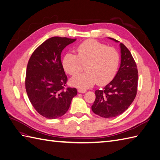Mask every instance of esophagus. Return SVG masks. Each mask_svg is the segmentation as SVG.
Masks as SVG:
<instances>
[{"instance_id": "esophagus-1", "label": "esophagus", "mask_w": 160, "mask_h": 160, "mask_svg": "<svg viewBox=\"0 0 160 160\" xmlns=\"http://www.w3.org/2000/svg\"><path fill=\"white\" fill-rule=\"evenodd\" d=\"M78 92L83 93L86 92V90H85V89H78Z\"/></svg>"}]
</instances>
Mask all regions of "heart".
Listing matches in <instances>:
<instances>
[{
  "label": "heart",
  "mask_w": 160,
  "mask_h": 160,
  "mask_svg": "<svg viewBox=\"0 0 160 160\" xmlns=\"http://www.w3.org/2000/svg\"><path fill=\"white\" fill-rule=\"evenodd\" d=\"M77 56L68 53L62 60V67L69 75L79 72L82 64L86 72L78 74L71 79V85L79 88L92 87L96 82L99 85L108 83L118 71L120 57L113 48L96 40H88L76 48Z\"/></svg>",
  "instance_id": "1"
}]
</instances>
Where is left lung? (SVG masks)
<instances>
[{
	"mask_svg": "<svg viewBox=\"0 0 160 160\" xmlns=\"http://www.w3.org/2000/svg\"><path fill=\"white\" fill-rule=\"evenodd\" d=\"M119 47L121 64L118 71L102 90L95 91L96 100L92 106L95 114L104 118H115L123 113L133 102L137 92L138 70L135 61L125 45L120 43Z\"/></svg>",
	"mask_w": 160,
	"mask_h": 160,
	"instance_id": "8db88e82",
	"label": "left lung"
}]
</instances>
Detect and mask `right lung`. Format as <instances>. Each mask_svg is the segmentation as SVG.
<instances>
[{
	"label": "right lung",
	"instance_id": "obj_1",
	"mask_svg": "<svg viewBox=\"0 0 160 160\" xmlns=\"http://www.w3.org/2000/svg\"><path fill=\"white\" fill-rule=\"evenodd\" d=\"M75 41L50 38L35 49L28 61L25 81L27 94L35 110L48 119L64 115L77 94L76 88H64L67 77L61 62L62 50Z\"/></svg>",
	"mask_w": 160,
	"mask_h": 160
}]
</instances>
